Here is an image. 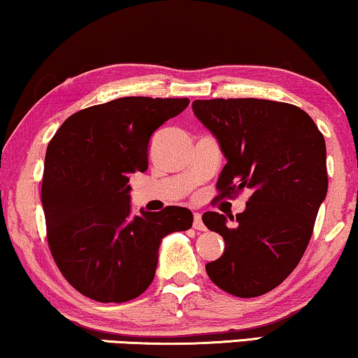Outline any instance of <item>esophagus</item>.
<instances>
[{
    "instance_id": "1",
    "label": "esophagus",
    "mask_w": 358,
    "mask_h": 358,
    "mask_svg": "<svg viewBox=\"0 0 358 358\" xmlns=\"http://www.w3.org/2000/svg\"><path fill=\"white\" fill-rule=\"evenodd\" d=\"M193 227L196 230H206V225L203 222V217H201L199 213H194V217H193Z\"/></svg>"
}]
</instances>
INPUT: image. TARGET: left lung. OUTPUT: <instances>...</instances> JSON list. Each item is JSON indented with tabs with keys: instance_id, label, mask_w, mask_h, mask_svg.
Returning a JSON list of instances; mask_svg holds the SVG:
<instances>
[{
	"instance_id": "left-lung-1",
	"label": "left lung",
	"mask_w": 358,
	"mask_h": 358,
	"mask_svg": "<svg viewBox=\"0 0 358 358\" xmlns=\"http://www.w3.org/2000/svg\"><path fill=\"white\" fill-rule=\"evenodd\" d=\"M193 112L227 159L217 180L220 196L251 189L235 224L219 213L203 215L225 241L224 255L206 271L231 295H263L284 282L308 246L328 193L324 138L308 113L284 102L194 100Z\"/></svg>"
}]
</instances>
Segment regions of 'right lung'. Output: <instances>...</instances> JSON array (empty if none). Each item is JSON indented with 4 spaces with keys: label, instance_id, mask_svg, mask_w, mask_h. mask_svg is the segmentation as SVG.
Segmentation results:
<instances>
[{
    "label": "right lung",
    "instance_id": "obj_1",
    "mask_svg": "<svg viewBox=\"0 0 358 358\" xmlns=\"http://www.w3.org/2000/svg\"><path fill=\"white\" fill-rule=\"evenodd\" d=\"M188 99L122 97L64 122L45 155L42 204L52 256L69 284L102 303L139 296L154 280L164 236L188 230L180 206L131 214L129 178L148 170L150 136Z\"/></svg>",
    "mask_w": 358,
    "mask_h": 358
}]
</instances>
